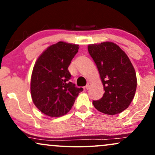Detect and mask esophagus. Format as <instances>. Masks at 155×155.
I'll use <instances>...</instances> for the list:
<instances>
[{"label": "esophagus", "mask_w": 155, "mask_h": 155, "mask_svg": "<svg viewBox=\"0 0 155 155\" xmlns=\"http://www.w3.org/2000/svg\"><path fill=\"white\" fill-rule=\"evenodd\" d=\"M90 86H91V83L88 82L87 84L86 87H85V88H86L87 90H89V89H90Z\"/></svg>", "instance_id": "obj_1"}]
</instances>
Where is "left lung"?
Wrapping results in <instances>:
<instances>
[{"instance_id": "obj_1", "label": "left lung", "mask_w": 155, "mask_h": 155, "mask_svg": "<svg viewBox=\"0 0 155 155\" xmlns=\"http://www.w3.org/2000/svg\"><path fill=\"white\" fill-rule=\"evenodd\" d=\"M87 48L105 90L102 98L93 101L92 104L97 111L106 114L121 113L128 108L136 93L137 78L132 63L113 42L89 44Z\"/></svg>"}]
</instances>
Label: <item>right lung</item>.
Here are the masks:
<instances>
[{"mask_svg":"<svg viewBox=\"0 0 155 155\" xmlns=\"http://www.w3.org/2000/svg\"><path fill=\"white\" fill-rule=\"evenodd\" d=\"M79 48V44L59 41L48 47L35 61L31 80L32 100L47 116L66 114L82 92L69 81L71 75L68 70Z\"/></svg>","mask_w":155,"mask_h":155,"instance_id":"right-lung-1","label":"right lung"}]
</instances>
